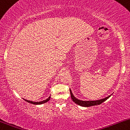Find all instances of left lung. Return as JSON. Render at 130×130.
Wrapping results in <instances>:
<instances>
[{
  "mask_svg": "<svg viewBox=\"0 0 130 130\" xmlns=\"http://www.w3.org/2000/svg\"><path fill=\"white\" fill-rule=\"evenodd\" d=\"M69 91H70V94H71V99L73 100V101H74L75 103H76L77 105H79L80 106H85V107H89V106H91L100 105V104L103 103L104 101H105L107 99H108L111 96L110 95V96H108V97L105 98L101 99V100H96V101H81V100H77V98H76L74 97V95H73V93H72L71 90L70 89H69Z\"/></svg>",
  "mask_w": 130,
  "mask_h": 130,
  "instance_id": "obj_1",
  "label": "left lung"
}]
</instances>
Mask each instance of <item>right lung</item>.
I'll list each match as a JSON object with an SVG mask.
<instances>
[{"label":"right lung","mask_w":130,"mask_h":130,"mask_svg":"<svg viewBox=\"0 0 130 130\" xmlns=\"http://www.w3.org/2000/svg\"><path fill=\"white\" fill-rule=\"evenodd\" d=\"M50 98H51V96H49V97L47 99V100H44V101H39V102H33V101H29V100H25V99H24V100L25 101H27V102L33 104V105H41V104H43V103H45L47 102L48 101H49V100H50Z\"/></svg>","instance_id":"right-lung-1"}]
</instances>
